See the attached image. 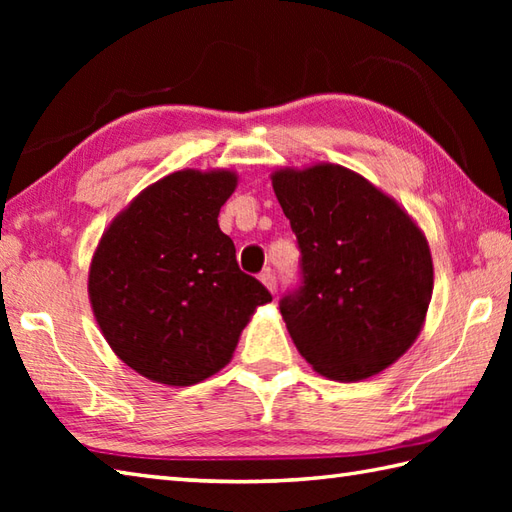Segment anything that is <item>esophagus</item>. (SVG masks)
<instances>
[{
	"label": "esophagus",
	"mask_w": 512,
	"mask_h": 512,
	"mask_svg": "<svg viewBox=\"0 0 512 512\" xmlns=\"http://www.w3.org/2000/svg\"><path fill=\"white\" fill-rule=\"evenodd\" d=\"M259 279H262V284L270 290V292H277V277L270 268L262 270V275H259Z\"/></svg>",
	"instance_id": "1"
}]
</instances>
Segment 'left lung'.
I'll return each instance as SVG.
<instances>
[{
	"instance_id": "8db88e82",
	"label": "left lung",
	"mask_w": 512,
	"mask_h": 512,
	"mask_svg": "<svg viewBox=\"0 0 512 512\" xmlns=\"http://www.w3.org/2000/svg\"><path fill=\"white\" fill-rule=\"evenodd\" d=\"M277 200L299 246V284L279 299L319 374L361 380L416 341L433 290L427 239L400 206L339 165L277 171Z\"/></svg>"
}]
</instances>
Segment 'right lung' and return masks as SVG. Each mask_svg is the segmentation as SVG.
Listing matches in <instances>:
<instances>
[{
  "label": "right lung",
  "instance_id": "1",
  "mask_svg": "<svg viewBox=\"0 0 512 512\" xmlns=\"http://www.w3.org/2000/svg\"><path fill=\"white\" fill-rule=\"evenodd\" d=\"M231 171H176L107 228L90 268L94 317L116 356L162 385L187 387L231 361L257 306L273 301L237 266L217 215Z\"/></svg>",
  "mask_w": 512,
  "mask_h": 512
}]
</instances>
